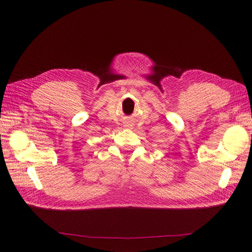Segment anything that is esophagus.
<instances>
[{
	"instance_id": "esophagus-1",
	"label": "esophagus",
	"mask_w": 252,
	"mask_h": 252,
	"mask_svg": "<svg viewBox=\"0 0 252 252\" xmlns=\"http://www.w3.org/2000/svg\"><path fill=\"white\" fill-rule=\"evenodd\" d=\"M125 126H126V128H132V125L128 124V122H126V124L125 125Z\"/></svg>"
}]
</instances>
